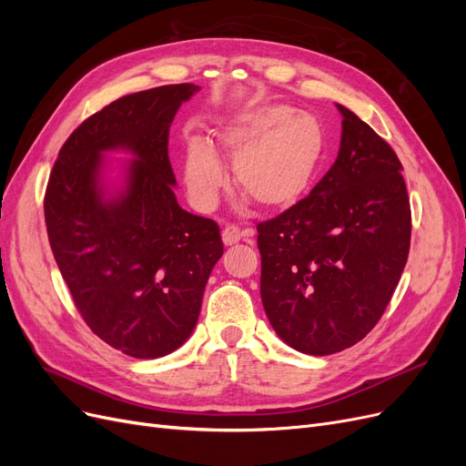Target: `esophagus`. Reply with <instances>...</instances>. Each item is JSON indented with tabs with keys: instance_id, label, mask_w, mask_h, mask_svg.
<instances>
[{
	"instance_id": "obj_1",
	"label": "esophagus",
	"mask_w": 466,
	"mask_h": 466,
	"mask_svg": "<svg viewBox=\"0 0 466 466\" xmlns=\"http://www.w3.org/2000/svg\"><path fill=\"white\" fill-rule=\"evenodd\" d=\"M221 238H223V245L225 247H231V245H237L238 241H241L243 231L238 229V228H235V225H228V228L221 231Z\"/></svg>"
}]
</instances>
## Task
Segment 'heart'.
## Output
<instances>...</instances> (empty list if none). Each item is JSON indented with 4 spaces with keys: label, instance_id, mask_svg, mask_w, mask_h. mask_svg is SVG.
Segmentation results:
<instances>
[{
    "label": "heart",
    "instance_id": "heart-1",
    "mask_svg": "<svg viewBox=\"0 0 466 466\" xmlns=\"http://www.w3.org/2000/svg\"><path fill=\"white\" fill-rule=\"evenodd\" d=\"M229 155L233 182L262 209L284 211L299 204L327 157V130L311 112L286 103L241 112L218 132ZM185 185L196 208L211 209L225 185V168L206 137L194 136L185 151Z\"/></svg>",
    "mask_w": 466,
    "mask_h": 466
}]
</instances>
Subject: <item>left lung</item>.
I'll return each mask as SVG.
<instances>
[{"label": "left lung", "mask_w": 466, "mask_h": 466, "mask_svg": "<svg viewBox=\"0 0 466 466\" xmlns=\"http://www.w3.org/2000/svg\"><path fill=\"white\" fill-rule=\"evenodd\" d=\"M334 165L307 198L258 223L260 298L276 334L330 356L375 327L410 248V202L397 153L350 108Z\"/></svg>", "instance_id": "left-lung-1"}]
</instances>
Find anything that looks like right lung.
<instances>
[{"label": "right lung", "mask_w": 466, "mask_h": 466, "mask_svg": "<svg viewBox=\"0 0 466 466\" xmlns=\"http://www.w3.org/2000/svg\"><path fill=\"white\" fill-rule=\"evenodd\" d=\"M198 91L180 83L110 103L67 137L48 180V238L76 307L101 340L137 360L188 340L223 255L218 223L178 206L168 163V128Z\"/></svg>", "instance_id": "obj_1"}]
</instances>
